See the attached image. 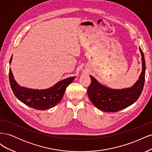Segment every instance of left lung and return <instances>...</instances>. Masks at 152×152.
Returning a JSON list of instances; mask_svg holds the SVG:
<instances>
[{"label": "left lung", "mask_w": 152, "mask_h": 152, "mask_svg": "<svg viewBox=\"0 0 152 152\" xmlns=\"http://www.w3.org/2000/svg\"><path fill=\"white\" fill-rule=\"evenodd\" d=\"M142 56V72L139 79L130 88L112 89L100 84L93 76L87 89V94L96 108L106 112H117L132 104L137 100L143 89L145 78L144 54L140 48Z\"/></svg>", "instance_id": "8db88e82"}]
</instances>
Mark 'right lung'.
<instances>
[{"mask_svg":"<svg viewBox=\"0 0 152 152\" xmlns=\"http://www.w3.org/2000/svg\"><path fill=\"white\" fill-rule=\"evenodd\" d=\"M12 56L10 59V63ZM11 89L16 97L22 103L36 110H45L53 108L61 100L67 86L75 77L67 78L58 82L53 87L47 89H32L21 87L14 79L11 69L9 73Z\"/></svg>","mask_w":152,"mask_h":152,"instance_id":"1","label":"right lung"}]
</instances>
